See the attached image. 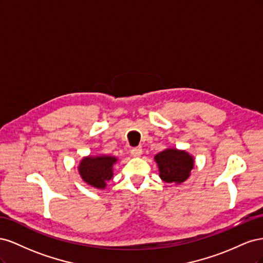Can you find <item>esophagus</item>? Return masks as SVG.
Returning <instances> with one entry per match:
<instances>
[{"instance_id": "esophagus-1", "label": "esophagus", "mask_w": 263, "mask_h": 263, "mask_svg": "<svg viewBox=\"0 0 263 263\" xmlns=\"http://www.w3.org/2000/svg\"><path fill=\"white\" fill-rule=\"evenodd\" d=\"M133 157H140L142 154V148L141 147H135L130 150Z\"/></svg>"}]
</instances>
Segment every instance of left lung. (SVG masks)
<instances>
[{
	"mask_svg": "<svg viewBox=\"0 0 263 263\" xmlns=\"http://www.w3.org/2000/svg\"><path fill=\"white\" fill-rule=\"evenodd\" d=\"M154 159L160 179L176 185L185 182L194 168V157L187 151L177 148H166L157 154Z\"/></svg>",
	"mask_w": 263,
	"mask_h": 263,
	"instance_id": "left-lung-1",
	"label": "left lung"
}]
</instances>
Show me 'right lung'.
Here are the masks:
<instances>
[{
  "label": "right lung",
  "instance_id": "add662e5",
  "mask_svg": "<svg viewBox=\"0 0 263 263\" xmlns=\"http://www.w3.org/2000/svg\"><path fill=\"white\" fill-rule=\"evenodd\" d=\"M118 158L109 155L86 156L81 159L78 171L81 179L94 189L104 190L114 176V164Z\"/></svg>",
  "mask_w": 263,
  "mask_h": 263
}]
</instances>
